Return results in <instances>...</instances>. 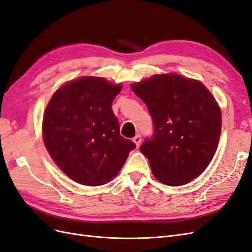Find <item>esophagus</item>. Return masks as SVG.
Listing matches in <instances>:
<instances>
[{"label": "esophagus", "mask_w": 252, "mask_h": 252, "mask_svg": "<svg viewBox=\"0 0 252 252\" xmlns=\"http://www.w3.org/2000/svg\"><path fill=\"white\" fill-rule=\"evenodd\" d=\"M133 142L136 145V148H138L140 146V142H141V137L140 135H136L135 137L133 138Z\"/></svg>", "instance_id": "esophagus-1"}]
</instances>
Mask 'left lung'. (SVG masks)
<instances>
[{
	"label": "left lung",
	"instance_id": "left-lung-1",
	"mask_svg": "<svg viewBox=\"0 0 252 252\" xmlns=\"http://www.w3.org/2000/svg\"><path fill=\"white\" fill-rule=\"evenodd\" d=\"M131 89L154 122V137L140 152L155 178L176 187L198 177L217 152L221 130L220 107L209 90L176 73L153 75Z\"/></svg>",
	"mask_w": 252,
	"mask_h": 252
}]
</instances>
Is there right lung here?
Here are the masks:
<instances>
[{
    "mask_svg": "<svg viewBox=\"0 0 252 252\" xmlns=\"http://www.w3.org/2000/svg\"><path fill=\"white\" fill-rule=\"evenodd\" d=\"M122 84L82 76L62 84L43 115V141L64 174L84 186L116 177L135 143L122 137L112 111Z\"/></svg>",
    "mask_w": 252,
    "mask_h": 252,
    "instance_id": "1",
    "label": "right lung"
}]
</instances>
